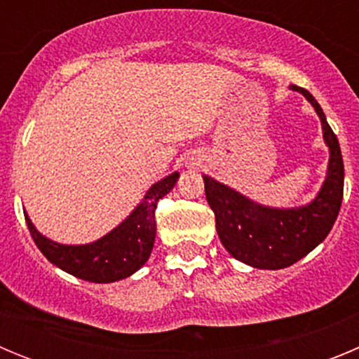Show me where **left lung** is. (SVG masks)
<instances>
[{
	"label": "left lung",
	"mask_w": 359,
	"mask_h": 359,
	"mask_svg": "<svg viewBox=\"0 0 359 359\" xmlns=\"http://www.w3.org/2000/svg\"><path fill=\"white\" fill-rule=\"evenodd\" d=\"M291 90L304 93L313 104L331 151L327 180L315 201L294 210L266 208L212 177H203L219 239L231 257L253 268L282 269L306 257L327 237L344 199V158L338 138L315 97L294 84Z\"/></svg>",
	"instance_id": "8db88e82"
}]
</instances>
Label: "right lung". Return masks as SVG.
Wrapping results in <instances>:
<instances>
[{
	"label": "right lung",
	"mask_w": 359,
	"mask_h": 359,
	"mask_svg": "<svg viewBox=\"0 0 359 359\" xmlns=\"http://www.w3.org/2000/svg\"><path fill=\"white\" fill-rule=\"evenodd\" d=\"M174 172L154 183L145 194L144 201L118 228L106 237L84 246H65L52 243L34 228L28 215H25L30 236L46 259L57 268L65 269L73 277L82 280L106 284L126 278L147 262L156 237V205L176 185Z\"/></svg>",
	"instance_id": "1"
}]
</instances>
